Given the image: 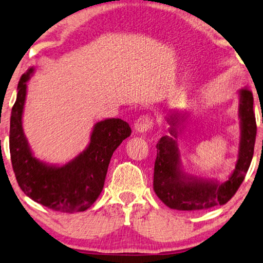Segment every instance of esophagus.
<instances>
[{"label": "esophagus", "mask_w": 263, "mask_h": 263, "mask_svg": "<svg viewBox=\"0 0 263 263\" xmlns=\"http://www.w3.org/2000/svg\"><path fill=\"white\" fill-rule=\"evenodd\" d=\"M152 126H153V119L148 115L140 116L135 123V130L138 133H145L148 130H151Z\"/></svg>", "instance_id": "34e87169"}]
</instances>
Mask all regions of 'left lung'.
I'll use <instances>...</instances> for the list:
<instances>
[{
    "instance_id": "left-lung-1",
    "label": "left lung",
    "mask_w": 263,
    "mask_h": 263,
    "mask_svg": "<svg viewBox=\"0 0 263 263\" xmlns=\"http://www.w3.org/2000/svg\"><path fill=\"white\" fill-rule=\"evenodd\" d=\"M240 141L235 170L229 177L202 179L187 175L181 168L180 154L177 145L178 128L185 121V112L173 110L166 121L170 124V136L162 137L157 142V156L154 165V191L157 197L171 209L177 211H202L217 204H226L237 190L250 168L254 153L256 122L253 111V94L246 88L239 92ZM263 122V121H262Z\"/></svg>"
}]
</instances>
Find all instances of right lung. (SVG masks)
<instances>
[{
  "label": "right lung",
  "instance_id": "1",
  "mask_svg": "<svg viewBox=\"0 0 263 263\" xmlns=\"http://www.w3.org/2000/svg\"><path fill=\"white\" fill-rule=\"evenodd\" d=\"M34 73L30 68L18 83L17 99L10 117L11 163L23 192L42 206L62 213L84 212L102 192L110 159L116 148L131 135V127L121 118L98 122L88 146L68 163L49 164L33 155L23 130V111L27 82Z\"/></svg>",
  "mask_w": 263,
  "mask_h": 263
}]
</instances>
